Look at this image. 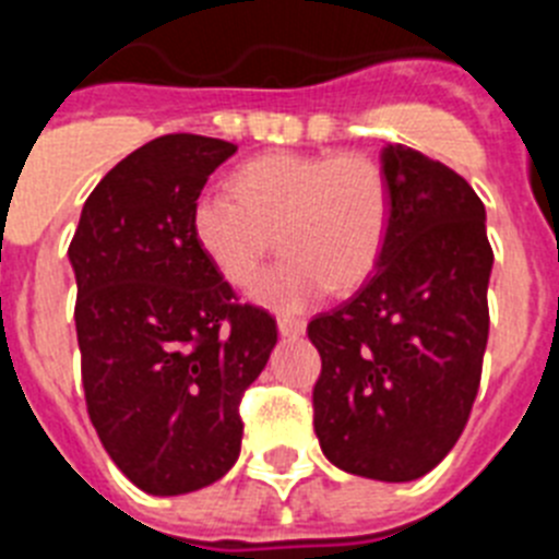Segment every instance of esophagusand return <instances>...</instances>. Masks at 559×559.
Instances as JSON below:
<instances>
[{
	"label": "esophagus",
	"instance_id": "esophagus-1",
	"mask_svg": "<svg viewBox=\"0 0 559 559\" xmlns=\"http://www.w3.org/2000/svg\"><path fill=\"white\" fill-rule=\"evenodd\" d=\"M276 328H280V335H285V338H299V335H305V328H308V324H305L302 319L283 316V319L276 322Z\"/></svg>",
	"mask_w": 559,
	"mask_h": 559
}]
</instances>
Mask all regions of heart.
<instances>
[{"mask_svg": "<svg viewBox=\"0 0 559 559\" xmlns=\"http://www.w3.org/2000/svg\"><path fill=\"white\" fill-rule=\"evenodd\" d=\"M386 176L355 153H265L237 167L229 192L192 204V237L212 269L249 288L274 243L285 257L254 296L302 310L330 288L353 290L378 269L389 235ZM277 240H273V235Z\"/></svg>", "mask_w": 559, "mask_h": 559, "instance_id": "obj_1", "label": "heart"}]
</instances>
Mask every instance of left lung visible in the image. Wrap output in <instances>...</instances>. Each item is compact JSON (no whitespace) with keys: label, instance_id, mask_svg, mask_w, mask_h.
<instances>
[{"label":"left lung","instance_id":"obj_1","mask_svg":"<svg viewBox=\"0 0 559 559\" xmlns=\"http://www.w3.org/2000/svg\"><path fill=\"white\" fill-rule=\"evenodd\" d=\"M389 235L358 294L316 316L322 355L313 428L353 476L414 481L456 445L481 380L490 333L492 249L473 187L419 151L386 145Z\"/></svg>","mask_w":559,"mask_h":559}]
</instances>
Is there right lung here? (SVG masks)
<instances>
[{"label": "right lung", "mask_w": 559, "mask_h": 559, "mask_svg": "<svg viewBox=\"0 0 559 559\" xmlns=\"http://www.w3.org/2000/svg\"><path fill=\"white\" fill-rule=\"evenodd\" d=\"M237 145L167 133L103 176L69 243L92 426L151 496L210 487L240 456V397L269 364L276 322L237 305L190 215Z\"/></svg>", "instance_id": "add662e5"}]
</instances>
